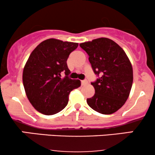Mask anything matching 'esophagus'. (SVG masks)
<instances>
[{
    "label": "esophagus",
    "mask_w": 155,
    "mask_h": 155,
    "mask_svg": "<svg viewBox=\"0 0 155 155\" xmlns=\"http://www.w3.org/2000/svg\"><path fill=\"white\" fill-rule=\"evenodd\" d=\"M81 85H84L86 84H87V81L86 80H82V81H81Z\"/></svg>",
    "instance_id": "obj_1"
}]
</instances>
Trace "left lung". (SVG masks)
Listing matches in <instances>:
<instances>
[{
	"label": "left lung",
	"instance_id": "8db88e82",
	"mask_svg": "<svg viewBox=\"0 0 155 155\" xmlns=\"http://www.w3.org/2000/svg\"><path fill=\"white\" fill-rule=\"evenodd\" d=\"M89 55V61L96 75L91 84L95 95L87 99L92 109L103 114L118 111L128 98L133 84V67L128 57L116 42L99 38L79 44Z\"/></svg>",
	"mask_w": 155,
	"mask_h": 155
}]
</instances>
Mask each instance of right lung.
Here are the masks:
<instances>
[{
  "label": "right lung",
  "instance_id": "add662e5",
  "mask_svg": "<svg viewBox=\"0 0 155 155\" xmlns=\"http://www.w3.org/2000/svg\"><path fill=\"white\" fill-rule=\"evenodd\" d=\"M79 44L55 38L44 41L35 48L23 69L22 81L30 103L40 113L52 115L67 106L70 92L81 86L79 79L68 78L69 54ZM66 74L62 78L61 74Z\"/></svg>",
  "mask_w": 155,
  "mask_h": 155
}]
</instances>
